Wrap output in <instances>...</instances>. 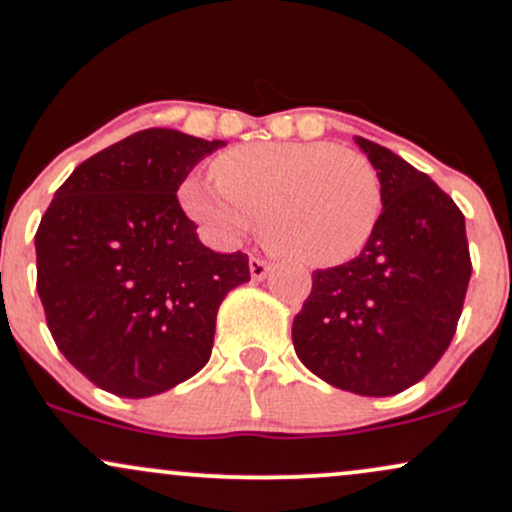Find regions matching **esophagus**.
<instances>
[{"mask_svg": "<svg viewBox=\"0 0 512 512\" xmlns=\"http://www.w3.org/2000/svg\"><path fill=\"white\" fill-rule=\"evenodd\" d=\"M249 273L254 280H263L268 273H271V263L263 261V258H249Z\"/></svg>", "mask_w": 512, "mask_h": 512, "instance_id": "esophagus-1", "label": "esophagus"}]
</instances>
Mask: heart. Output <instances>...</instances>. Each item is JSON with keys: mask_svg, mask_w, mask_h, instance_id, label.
Listing matches in <instances>:
<instances>
[{"mask_svg": "<svg viewBox=\"0 0 512 512\" xmlns=\"http://www.w3.org/2000/svg\"><path fill=\"white\" fill-rule=\"evenodd\" d=\"M217 183L188 179L183 210L212 239H244L263 225L273 254L331 268L365 249L382 217V183L370 159L331 142H254L212 162Z\"/></svg>", "mask_w": 512, "mask_h": 512, "instance_id": "heart-1", "label": "heart"}]
</instances>
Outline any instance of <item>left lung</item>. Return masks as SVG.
<instances>
[{"label":"left lung","instance_id":"1","mask_svg":"<svg viewBox=\"0 0 512 512\" xmlns=\"http://www.w3.org/2000/svg\"><path fill=\"white\" fill-rule=\"evenodd\" d=\"M355 145L380 176V225L353 261L312 273L292 343L331 387L392 396L423 380L450 346L472 261L464 215L438 183L377 142Z\"/></svg>","mask_w":512,"mask_h":512}]
</instances>
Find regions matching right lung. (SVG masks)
Masks as SVG:
<instances>
[{"instance_id": "1", "label": "right lung", "mask_w": 512, "mask_h": 512, "mask_svg": "<svg viewBox=\"0 0 512 512\" xmlns=\"http://www.w3.org/2000/svg\"><path fill=\"white\" fill-rule=\"evenodd\" d=\"M222 140L149 128L101 149L57 188L36 232L38 295L70 363L142 399L210 360L217 309L249 283V256L198 239L176 191Z\"/></svg>"}]
</instances>
